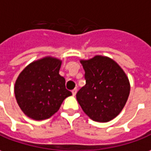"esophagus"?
Returning a JSON list of instances; mask_svg holds the SVG:
<instances>
[{
	"instance_id": "34e87169",
	"label": "esophagus",
	"mask_w": 151,
	"mask_h": 151,
	"mask_svg": "<svg viewBox=\"0 0 151 151\" xmlns=\"http://www.w3.org/2000/svg\"><path fill=\"white\" fill-rule=\"evenodd\" d=\"M71 92H72V94L75 96V95L76 94V93H77V89H76V88H75L74 89H72V91H71Z\"/></svg>"
}]
</instances>
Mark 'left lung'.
I'll list each match as a JSON object with an SVG mask.
<instances>
[{
  "mask_svg": "<svg viewBox=\"0 0 151 151\" xmlns=\"http://www.w3.org/2000/svg\"><path fill=\"white\" fill-rule=\"evenodd\" d=\"M81 62L85 70L86 86L76 93L78 103L93 121H111L127 101L128 78L117 62L107 57L95 56Z\"/></svg>",
  "mask_w": 151,
  "mask_h": 151,
  "instance_id": "1",
  "label": "left lung"
}]
</instances>
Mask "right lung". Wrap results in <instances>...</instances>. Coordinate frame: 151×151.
<instances>
[{
	"label": "right lung",
	"mask_w": 151,
	"mask_h": 151,
	"mask_svg": "<svg viewBox=\"0 0 151 151\" xmlns=\"http://www.w3.org/2000/svg\"><path fill=\"white\" fill-rule=\"evenodd\" d=\"M61 65L59 59L47 57L30 63L19 74L14 94L19 108L30 118H49L72 94L65 89V78L59 75Z\"/></svg>",
	"instance_id": "add662e5"
}]
</instances>
